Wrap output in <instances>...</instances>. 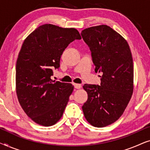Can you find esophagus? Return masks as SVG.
<instances>
[{"instance_id":"obj_1","label":"esophagus","mask_w":150,"mask_h":150,"mask_svg":"<svg viewBox=\"0 0 150 150\" xmlns=\"http://www.w3.org/2000/svg\"><path fill=\"white\" fill-rule=\"evenodd\" d=\"M74 87L76 89H81V85H80V84H74Z\"/></svg>"}]
</instances>
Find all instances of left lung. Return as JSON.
<instances>
[{
    "label": "left lung",
    "instance_id": "8db88e82",
    "mask_svg": "<svg viewBox=\"0 0 150 150\" xmlns=\"http://www.w3.org/2000/svg\"><path fill=\"white\" fill-rule=\"evenodd\" d=\"M89 47L96 72L102 74L100 85L85 84V117L94 127L115 122L124 113L133 93L134 67L127 41L107 25L92 26L81 33Z\"/></svg>",
    "mask_w": 150,
    "mask_h": 150
}]
</instances>
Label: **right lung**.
I'll list each match as a JSON object with an SVG mask.
<instances>
[{"mask_svg": "<svg viewBox=\"0 0 150 150\" xmlns=\"http://www.w3.org/2000/svg\"><path fill=\"white\" fill-rule=\"evenodd\" d=\"M81 39L76 28L46 24L24 40L16 63V89L22 109L36 124L50 126L62 117L74 86L52 81V69L60 67L69 43Z\"/></svg>", "mask_w": 150, "mask_h": 150, "instance_id": "obj_1", "label": "right lung"}]
</instances>
